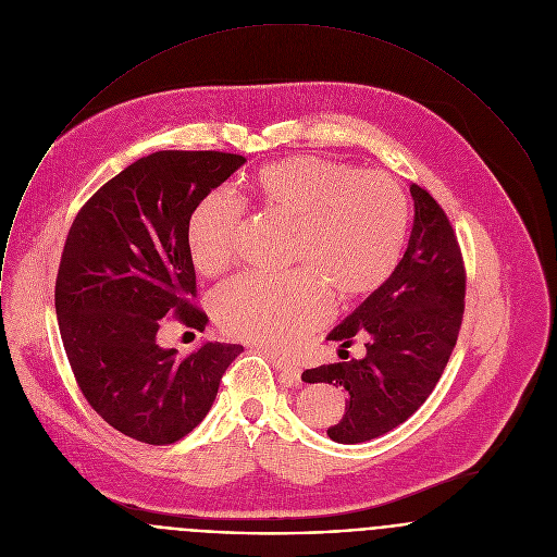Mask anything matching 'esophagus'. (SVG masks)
<instances>
[{"label":"esophagus","instance_id":"1","mask_svg":"<svg viewBox=\"0 0 557 557\" xmlns=\"http://www.w3.org/2000/svg\"><path fill=\"white\" fill-rule=\"evenodd\" d=\"M272 363H274V368L278 371V377H281L283 384H294V382H298L300 375H302V370H300L298 366H294V363H289V361H283V359L274 357V355H272Z\"/></svg>","mask_w":557,"mask_h":557}]
</instances>
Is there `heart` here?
<instances>
[{
	"label": "heart",
	"instance_id": "heart-1",
	"mask_svg": "<svg viewBox=\"0 0 557 557\" xmlns=\"http://www.w3.org/2000/svg\"><path fill=\"white\" fill-rule=\"evenodd\" d=\"M255 202L292 222L285 274H244L220 285L211 309L235 339L289 350L331 315V294L357 298L377 289L397 268L408 198L382 171L298 156L263 166L250 182ZM239 209L222 191L198 200L187 222L194 268L213 276L235 255Z\"/></svg>",
	"mask_w": 557,
	"mask_h": 557
}]
</instances>
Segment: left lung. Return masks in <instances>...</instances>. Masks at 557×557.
I'll list each match as a JSON object with an SVG mask.
<instances>
[{
  "label": "left lung",
  "instance_id": "8db88e82",
  "mask_svg": "<svg viewBox=\"0 0 557 557\" xmlns=\"http://www.w3.org/2000/svg\"><path fill=\"white\" fill-rule=\"evenodd\" d=\"M414 220L393 274L331 335L342 348L366 344L363 359L320 366L305 382L348 391L344 417L326 432L337 443H363L404 423L430 397L445 370L465 315L467 270L456 231L425 187L412 184Z\"/></svg>",
  "mask_w": 557,
  "mask_h": 557
}]
</instances>
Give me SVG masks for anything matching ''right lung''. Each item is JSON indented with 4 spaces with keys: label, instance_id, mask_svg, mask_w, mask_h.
I'll return each instance as SVG.
<instances>
[{
    "label": "right lung",
    "instance_id": "right-lung-1",
    "mask_svg": "<svg viewBox=\"0 0 557 557\" xmlns=\"http://www.w3.org/2000/svg\"><path fill=\"white\" fill-rule=\"evenodd\" d=\"M246 158L158 151L99 187L77 211L55 278V315L69 366L88 404L114 430L171 445L209 412L237 344H202L186 359L158 344L166 315L202 331L187 222Z\"/></svg>",
    "mask_w": 557,
    "mask_h": 557
}]
</instances>
